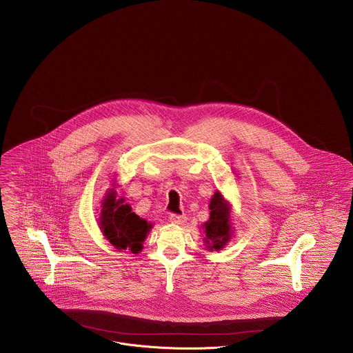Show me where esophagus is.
Returning <instances> with one entry per match:
<instances>
[{"instance_id":"34e87169","label":"esophagus","mask_w":353,"mask_h":353,"mask_svg":"<svg viewBox=\"0 0 353 353\" xmlns=\"http://www.w3.org/2000/svg\"><path fill=\"white\" fill-rule=\"evenodd\" d=\"M170 221L172 224H183L186 221V216L185 214H176V213H171L170 214Z\"/></svg>"}]
</instances>
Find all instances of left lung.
I'll list each match as a JSON object with an SVG mask.
<instances>
[{"mask_svg": "<svg viewBox=\"0 0 353 353\" xmlns=\"http://www.w3.org/2000/svg\"><path fill=\"white\" fill-rule=\"evenodd\" d=\"M210 217L205 223V243L209 250H220L231 236L230 231V208L228 203L223 200L220 193L217 192L210 201Z\"/></svg>", "mask_w": 353, "mask_h": 353, "instance_id": "8db88e82", "label": "left lung"}]
</instances>
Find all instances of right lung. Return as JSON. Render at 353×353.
I'll return each instance as SVG.
<instances>
[{
	"instance_id": "1",
	"label": "right lung",
	"mask_w": 353,
	"mask_h": 353,
	"mask_svg": "<svg viewBox=\"0 0 353 353\" xmlns=\"http://www.w3.org/2000/svg\"><path fill=\"white\" fill-rule=\"evenodd\" d=\"M101 228L115 249H130V252L137 254L143 249L151 224L132 212L128 203L123 205V200H115L112 193L103 202Z\"/></svg>"
}]
</instances>
